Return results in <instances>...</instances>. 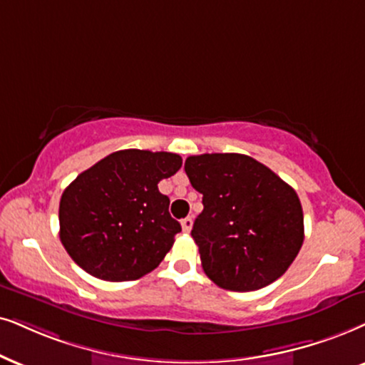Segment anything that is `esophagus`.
Listing matches in <instances>:
<instances>
[{
    "label": "esophagus",
    "mask_w": 365,
    "mask_h": 365,
    "mask_svg": "<svg viewBox=\"0 0 365 365\" xmlns=\"http://www.w3.org/2000/svg\"><path fill=\"white\" fill-rule=\"evenodd\" d=\"M192 225H193L192 217H185V219H182V229H183V232H190Z\"/></svg>",
    "instance_id": "34e87169"
}]
</instances>
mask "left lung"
<instances>
[{"label": "left lung", "instance_id": "left-lung-1", "mask_svg": "<svg viewBox=\"0 0 365 365\" xmlns=\"http://www.w3.org/2000/svg\"><path fill=\"white\" fill-rule=\"evenodd\" d=\"M185 172L204 204L192 237L205 274L230 292H255L283 276L305 237L297 192L247 155L188 156Z\"/></svg>", "mask_w": 365, "mask_h": 365}]
</instances>
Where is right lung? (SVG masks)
Segmentation results:
<instances>
[{"label": "right lung", "mask_w": 365, "mask_h": 365, "mask_svg": "<svg viewBox=\"0 0 365 365\" xmlns=\"http://www.w3.org/2000/svg\"><path fill=\"white\" fill-rule=\"evenodd\" d=\"M182 167L177 153L121 150L82 172L62 193L60 241L86 273L135 281L163 261L182 230L160 180Z\"/></svg>", "instance_id": "right-lung-1"}]
</instances>
